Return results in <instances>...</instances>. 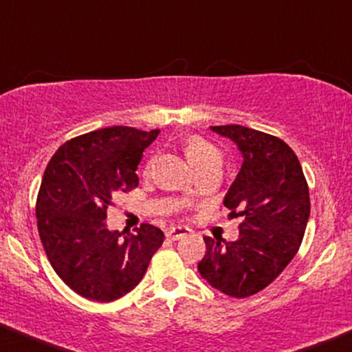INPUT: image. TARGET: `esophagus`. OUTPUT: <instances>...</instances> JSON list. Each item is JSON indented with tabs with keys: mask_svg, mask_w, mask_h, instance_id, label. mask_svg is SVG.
<instances>
[{
	"mask_svg": "<svg viewBox=\"0 0 352 352\" xmlns=\"http://www.w3.org/2000/svg\"><path fill=\"white\" fill-rule=\"evenodd\" d=\"M189 233L190 230L186 227H171L166 232V238H169V240H179V238H184Z\"/></svg>",
	"mask_w": 352,
	"mask_h": 352,
	"instance_id": "esophagus-1",
	"label": "esophagus"
}]
</instances>
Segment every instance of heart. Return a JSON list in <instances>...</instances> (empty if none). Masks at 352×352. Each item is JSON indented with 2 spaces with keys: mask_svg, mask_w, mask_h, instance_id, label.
Returning a JSON list of instances; mask_svg holds the SVG:
<instances>
[{
  "mask_svg": "<svg viewBox=\"0 0 352 352\" xmlns=\"http://www.w3.org/2000/svg\"><path fill=\"white\" fill-rule=\"evenodd\" d=\"M186 156L189 158V162L192 163V166L199 169L210 166V164L220 163V151L212 145L210 142H207L202 137H189L184 146ZM151 168V160L143 164V175H148Z\"/></svg>",
  "mask_w": 352,
  "mask_h": 352,
  "instance_id": "heart-1",
  "label": "heart"
}]
</instances>
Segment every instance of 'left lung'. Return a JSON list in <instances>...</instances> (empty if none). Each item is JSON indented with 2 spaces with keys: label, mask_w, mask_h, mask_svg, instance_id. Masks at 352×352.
I'll return each instance as SVG.
<instances>
[{
  "label": "left lung",
  "mask_w": 352,
  "mask_h": 352,
  "mask_svg": "<svg viewBox=\"0 0 352 352\" xmlns=\"http://www.w3.org/2000/svg\"><path fill=\"white\" fill-rule=\"evenodd\" d=\"M212 130L232 138L243 153L223 201L241 222L235 241L204 236L199 272L225 296L245 298L274 282L297 254L310 215L309 184L297 155L279 137L243 125Z\"/></svg>",
  "instance_id": "8db88e82"
}]
</instances>
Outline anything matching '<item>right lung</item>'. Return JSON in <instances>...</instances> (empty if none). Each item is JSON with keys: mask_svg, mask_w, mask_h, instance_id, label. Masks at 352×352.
Segmentation results:
<instances>
[{"mask_svg": "<svg viewBox=\"0 0 352 352\" xmlns=\"http://www.w3.org/2000/svg\"><path fill=\"white\" fill-rule=\"evenodd\" d=\"M160 129H99L65 142L52 156L37 194L38 236L47 258L78 296L112 302L142 280L163 245L158 227L142 223L120 236L104 219L119 192L138 186L137 166Z\"/></svg>", "mask_w": 352, "mask_h": 352, "instance_id": "1", "label": "right lung"}]
</instances>
